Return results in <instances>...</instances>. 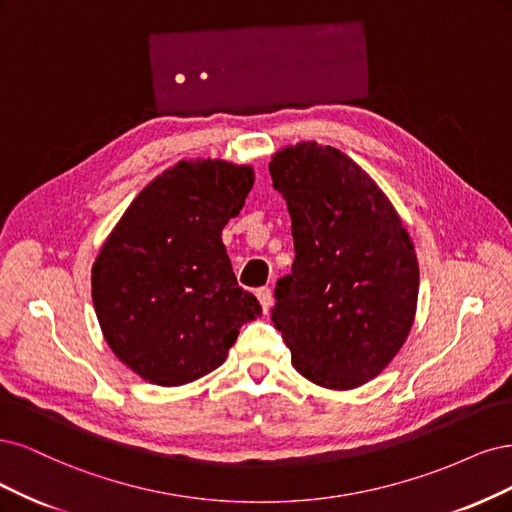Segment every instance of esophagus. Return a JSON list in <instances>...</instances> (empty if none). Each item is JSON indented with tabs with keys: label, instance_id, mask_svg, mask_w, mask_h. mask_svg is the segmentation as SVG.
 <instances>
[{
	"label": "esophagus",
	"instance_id": "esophagus-1",
	"mask_svg": "<svg viewBox=\"0 0 512 512\" xmlns=\"http://www.w3.org/2000/svg\"><path fill=\"white\" fill-rule=\"evenodd\" d=\"M257 300H259L263 312H266V315H268V310L272 306V289H268V287L257 289Z\"/></svg>",
	"mask_w": 512,
	"mask_h": 512
}]
</instances>
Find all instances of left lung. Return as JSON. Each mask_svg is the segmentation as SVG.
<instances>
[{"label":"left lung","instance_id":"1","mask_svg":"<svg viewBox=\"0 0 512 512\" xmlns=\"http://www.w3.org/2000/svg\"><path fill=\"white\" fill-rule=\"evenodd\" d=\"M268 168L287 202L295 246L272 308L291 364L325 389L366 385L415 323V246L389 197L338 148L285 146Z\"/></svg>","mask_w":512,"mask_h":512}]
</instances>
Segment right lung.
<instances>
[{
    "instance_id": "right-lung-1",
    "label": "right lung",
    "mask_w": 512,
    "mask_h": 512,
    "mask_svg": "<svg viewBox=\"0 0 512 512\" xmlns=\"http://www.w3.org/2000/svg\"><path fill=\"white\" fill-rule=\"evenodd\" d=\"M255 183L251 166L183 159L123 212L91 270L102 334L144 381L178 387L219 368L261 317L221 238Z\"/></svg>"
}]
</instances>
